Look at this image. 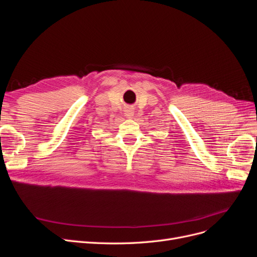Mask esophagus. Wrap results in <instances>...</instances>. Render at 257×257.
<instances>
[{
    "instance_id": "1",
    "label": "esophagus",
    "mask_w": 257,
    "mask_h": 257,
    "mask_svg": "<svg viewBox=\"0 0 257 257\" xmlns=\"http://www.w3.org/2000/svg\"><path fill=\"white\" fill-rule=\"evenodd\" d=\"M124 115H125L126 118H132V116L134 115V109H133V108H130V107L125 108V109H124Z\"/></svg>"
}]
</instances>
